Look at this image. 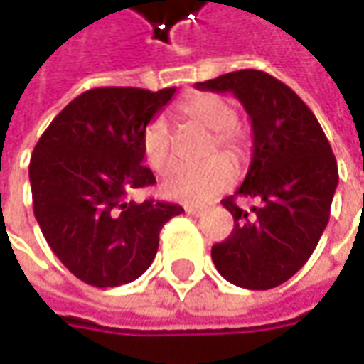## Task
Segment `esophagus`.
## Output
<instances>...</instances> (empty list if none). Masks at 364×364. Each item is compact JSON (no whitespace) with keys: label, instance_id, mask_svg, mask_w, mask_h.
I'll return each instance as SVG.
<instances>
[{"label":"esophagus","instance_id":"esophagus-1","mask_svg":"<svg viewBox=\"0 0 364 364\" xmlns=\"http://www.w3.org/2000/svg\"><path fill=\"white\" fill-rule=\"evenodd\" d=\"M185 213H187V215H193V218H199V215H203V208H198V205H185Z\"/></svg>","mask_w":364,"mask_h":364}]
</instances>
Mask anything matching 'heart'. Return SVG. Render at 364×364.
<instances>
[{
  "mask_svg": "<svg viewBox=\"0 0 364 364\" xmlns=\"http://www.w3.org/2000/svg\"><path fill=\"white\" fill-rule=\"evenodd\" d=\"M175 114L189 124L210 130L205 156L220 151L232 163L245 159L248 136L242 124L236 122V109L230 100L215 93H196L183 100ZM142 154L154 173H166L173 163V136L163 118H152L142 132ZM223 156V157H224ZM223 157H213L199 166H181L166 177L161 189L168 199L205 203L226 191L234 181V166Z\"/></svg>",
  "mask_w": 364,
  "mask_h": 364,
  "instance_id": "heart-1",
  "label": "heart"
}]
</instances>
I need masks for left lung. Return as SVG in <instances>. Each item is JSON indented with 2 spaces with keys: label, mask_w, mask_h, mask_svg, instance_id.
<instances>
[{
  "label": "left lung",
  "mask_w": 364,
  "mask_h": 364,
  "mask_svg": "<svg viewBox=\"0 0 364 364\" xmlns=\"http://www.w3.org/2000/svg\"><path fill=\"white\" fill-rule=\"evenodd\" d=\"M196 87L234 93L252 122V163L236 196L222 199L234 230L212 246L213 264L238 287H277L318 246L338 185L336 156L304 100L269 73H226ZM238 197L255 205L242 210Z\"/></svg>",
  "instance_id": "1"
}]
</instances>
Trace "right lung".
<instances>
[{"label": "right lung", "instance_id": "1", "mask_svg": "<svg viewBox=\"0 0 364 364\" xmlns=\"http://www.w3.org/2000/svg\"><path fill=\"white\" fill-rule=\"evenodd\" d=\"M175 87H95L75 97L40 136L30 161L38 226L58 261L93 287L142 275L159 250L161 228L181 205L128 201L156 183L142 165V132Z\"/></svg>", "mask_w": 364, "mask_h": 364}]
</instances>
